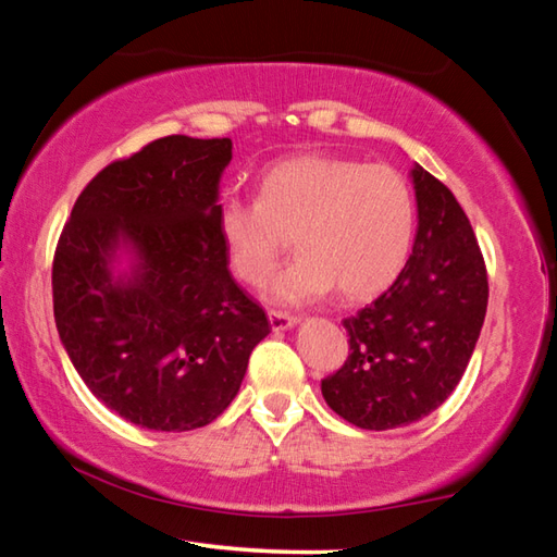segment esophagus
Segmentation results:
<instances>
[{
  "mask_svg": "<svg viewBox=\"0 0 557 557\" xmlns=\"http://www.w3.org/2000/svg\"><path fill=\"white\" fill-rule=\"evenodd\" d=\"M268 317H270V326H272V332H285V329H289V326H295V324H297V317H295V314L275 312V309H272V312H270Z\"/></svg>",
  "mask_w": 557,
  "mask_h": 557,
  "instance_id": "34e87169",
  "label": "esophagus"
}]
</instances>
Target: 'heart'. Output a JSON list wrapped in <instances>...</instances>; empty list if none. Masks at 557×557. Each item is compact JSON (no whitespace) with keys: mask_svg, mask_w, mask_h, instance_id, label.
Listing matches in <instances>:
<instances>
[{"mask_svg":"<svg viewBox=\"0 0 557 557\" xmlns=\"http://www.w3.org/2000/svg\"><path fill=\"white\" fill-rule=\"evenodd\" d=\"M215 223L225 262L250 287L265 285L295 238L299 256L268 287L277 305H305L334 287L344 299H366L408 262L414 196L388 164L299 154L260 176L258 199L225 196Z\"/></svg>","mask_w":557,"mask_h":557,"instance_id":"heart-1","label":"heart"}]
</instances>
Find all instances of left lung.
Wrapping results in <instances>:
<instances>
[{
    "instance_id": "1",
    "label": "left lung",
    "mask_w": 557,
    "mask_h": 557,
    "mask_svg": "<svg viewBox=\"0 0 557 557\" xmlns=\"http://www.w3.org/2000/svg\"><path fill=\"white\" fill-rule=\"evenodd\" d=\"M418 233L398 280L344 319L348 358L322 381L329 408L361 430H393L437 410L474 354L488 301L486 265L455 194L412 166Z\"/></svg>"
}]
</instances>
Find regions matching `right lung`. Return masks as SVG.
I'll list each match as a JSON object with an SVG mask.
<instances>
[{
    "mask_svg": "<svg viewBox=\"0 0 557 557\" xmlns=\"http://www.w3.org/2000/svg\"><path fill=\"white\" fill-rule=\"evenodd\" d=\"M223 139L169 135L83 188L53 256V317L75 371L120 418L157 432L213 422L270 322L219 235ZM120 247L136 265L111 275Z\"/></svg>",
    "mask_w": 557,
    "mask_h": 557,
    "instance_id": "add662e5",
    "label": "right lung"
}]
</instances>
